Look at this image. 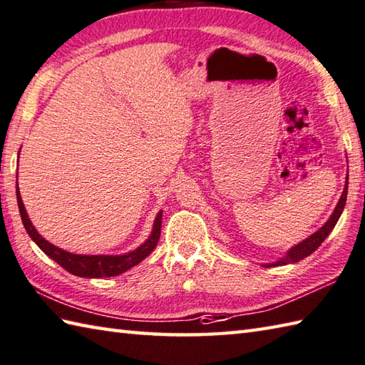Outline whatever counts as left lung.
<instances>
[{
	"label": "left lung",
	"instance_id": "8db88e82",
	"mask_svg": "<svg viewBox=\"0 0 365 365\" xmlns=\"http://www.w3.org/2000/svg\"><path fill=\"white\" fill-rule=\"evenodd\" d=\"M346 193H348V175H346V182H345V189L344 193H341V197L339 200V203L336 206V210H334L332 215L329 217V220L326 222V224L315 232L312 236H309L307 240H304L302 242L296 244L294 247L289 249L287 252V255L284 258H280L279 262H274V263H266L264 267H271V266H282V264H288V263H296L299 262V259L309 257L310 254H314V252L322 245V242L328 237V235L332 232V228L336 227L337 220L340 217L341 211H344L345 207V202H346Z\"/></svg>",
	"mask_w": 365,
	"mask_h": 365
}]
</instances>
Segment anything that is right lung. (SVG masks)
<instances>
[{
    "label": "right lung",
    "mask_w": 365,
    "mask_h": 365,
    "mask_svg": "<svg viewBox=\"0 0 365 365\" xmlns=\"http://www.w3.org/2000/svg\"><path fill=\"white\" fill-rule=\"evenodd\" d=\"M16 192H17V203H19V211L21 215V222H24L26 233L29 237L39 245V249L50 257L53 262H56L59 266H63L66 271L73 274V276L78 277H115L120 276L124 271L130 269L135 264L151 254L158 241L160 237V225H162V211L158 214V217L154 220L153 233L148 240L137 247L135 250L129 252V254L124 255H77L71 254V252H66L63 249L56 247V245L50 244L48 241L43 240V237L37 233V230L29 220L25 205L21 202L19 184H16Z\"/></svg>",
    "instance_id": "right-lung-1"
}]
</instances>
